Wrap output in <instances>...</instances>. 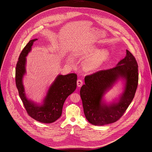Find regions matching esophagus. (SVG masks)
Wrapping results in <instances>:
<instances>
[{"instance_id":"1","label":"esophagus","mask_w":152,"mask_h":152,"mask_svg":"<svg viewBox=\"0 0 152 152\" xmlns=\"http://www.w3.org/2000/svg\"><path fill=\"white\" fill-rule=\"evenodd\" d=\"M77 86H78V87H81L83 86V81L79 79V80H77Z\"/></svg>"}]
</instances>
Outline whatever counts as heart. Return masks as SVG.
<instances>
[{
    "label": "heart",
    "mask_w": 152,
    "mask_h": 152,
    "mask_svg": "<svg viewBox=\"0 0 152 152\" xmlns=\"http://www.w3.org/2000/svg\"><path fill=\"white\" fill-rule=\"evenodd\" d=\"M88 56H92L84 63L83 68L87 71H94L100 68L108 60L109 53L107 50L94 48L88 53Z\"/></svg>",
    "instance_id": "heart-1"
}]
</instances>
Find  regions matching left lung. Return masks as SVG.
Masks as SVG:
<instances>
[{
  "label": "left lung",
  "instance_id": "left-lung-1",
  "mask_svg": "<svg viewBox=\"0 0 152 152\" xmlns=\"http://www.w3.org/2000/svg\"><path fill=\"white\" fill-rule=\"evenodd\" d=\"M120 78L126 81L123 95L118 102L105 104L102 101L103 95ZM138 80L137 63L128 50L126 57L116 66L86 76V84L81 88L80 95L88 121L94 125L102 126L119 120L134 96Z\"/></svg>",
  "mask_w": 152,
  "mask_h": 152
}]
</instances>
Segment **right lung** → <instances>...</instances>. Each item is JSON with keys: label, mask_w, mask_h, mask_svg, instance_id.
Wrapping results in <instances>:
<instances>
[{"label": "right lung", "mask_w": 152, "mask_h": 152, "mask_svg": "<svg viewBox=\"0 0 152 152\" xmlns=\"http://www.w3.org/2000/svg\"><path fill=\"white\" fill-rule=\"evenodd\" d=\"M37 40L35 39L29 41L23 49L16 66L15 81L19 96L28 115L37 121L50 124L61 116L65 99L77 88V75L74 73L58 75L49 88L43 105H38L28 100L24 92L22 80L26 73V57L31 51L33 43Z\"/></svg>", "instance_id": "1"}]
</instances>
